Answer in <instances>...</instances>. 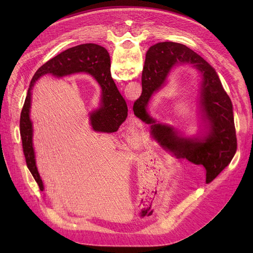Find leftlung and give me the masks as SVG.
Listing matches in <instances>:
<instances>
[{
  "label": "left lung",
  "instance_id": "left-lung-1",
  "mask_svg": "<svg viewBox=\"0 0 253 253\" xmlns=\"http://www.w3.org/2000/svg\"><path fill=\"white\" fill-rule=\"evenodd\" d=\"M180 62L192 63L204 76L201 104L210 129L203 140L179 138L173 128L157 124L146 112L153 91L164 84L171 66ZM141 85L142 93L133 105L134 115L151 125L158 141L193 164L203 165L206 180H213L231 163L237 151L233 104L215 70L187 46L162 42L150 47L145 54Z\"/></svg>",
  "mask_w": 253,
  "mask_h": 253
}]
</instances>
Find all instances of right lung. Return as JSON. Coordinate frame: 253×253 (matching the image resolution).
I'll list each match as a JSON object with an SVG mask.
<instances>
[{"mask_svg":"<svg viewBox=\"0 0 253 253\" xmlns=\"http://www.w3.org/2000/svg\"><path fill=\"white\" fill-rule=\"evenodd\" d=\"M78 72H85L92 75L102 87L101 108L90 116L93 129L101 132H115L125 121L128 115L127 104L111 77V58L109 52L103 47L96 44L78 45L66 49L43 64L32 79L19 122L25 162L41 191L44 190V187L36 167L32 139L33 127L30 120L31 89L36 80L44 74L51 73L55 76H65Z\"/></svg>","mask_w":253,"mask_h":253,"instance_id":"obj_1","label":"right lung"}]
</instances>
